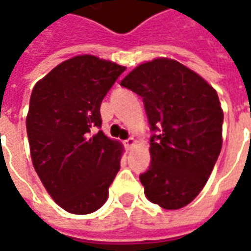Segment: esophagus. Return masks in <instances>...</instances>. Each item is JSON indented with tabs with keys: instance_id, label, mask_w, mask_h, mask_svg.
<instances>
[{
	"instance_id": "1",
	"label": "esophagus",
	"mask_w": 251,
	"mask_h": 251,
	"mask_svg": "<svg viewBox=\"0 0 251 251\" xmlns=\"http://www.w3.org/2000/svg\"><path fill=\"white\" fill-rule=\"evenodd\" d=\"M136 145V140L133 138V137H130V138H127L125 141V147L126 149H131V148Z\"/></svg>"
}]
</instances>
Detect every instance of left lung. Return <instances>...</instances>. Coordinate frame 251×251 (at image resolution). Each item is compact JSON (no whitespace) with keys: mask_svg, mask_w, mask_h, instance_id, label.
I'll return each mask as SVG.
<instances>
[{"mask_svg":"<svg viewBox=\"0 0 251 251\" xmlns=\"http://www.w3.org/2000/svg\"><path fill=\"white\" fill-rule=\"evenodd\" d=\"M121 86L140 95L153 131L151 165L140 175L147 198L179 210L199 195L222 149L223 111L204 79L172 59L136 67Z\"/></svg>","mask_w":251,"mask_h":251,"instance_id":"left-lung-1","label":"left lung"}]
</instances>
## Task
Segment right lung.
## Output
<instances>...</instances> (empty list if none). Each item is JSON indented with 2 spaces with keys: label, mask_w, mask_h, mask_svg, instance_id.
I'll use <instances>...</instances> for the list:
<instances>
[{
  "label": "right lung",
  "mask_w": 251,
  "mask_h": 251,
  "mask_svg": "<svg viewBox=\"0 0 251 251\" xmlns=\"http://www.w3.org/2000/svg\"><path fill=\"white\" fill-rule=\"evenodd\" d=\"M125 67L91 55L60 63L36 83L26 133L30 157L52 199L71 214L104 204L122 145L104 136L100 103Z\"/></svg>",
  "instance_id": "1"
}]
</instances>
